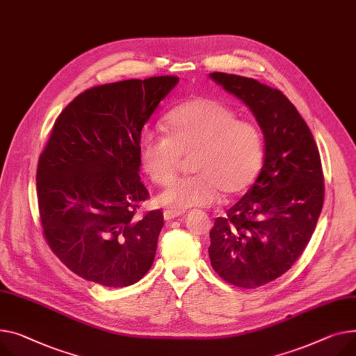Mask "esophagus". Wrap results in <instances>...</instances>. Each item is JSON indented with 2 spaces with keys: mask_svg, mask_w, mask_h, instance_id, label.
Masks as SVG:
<instances>
[{
  "mask_svg": "<svg viewBox=\"0 0 356 356\" xmlns=\"http://www.w3.org/2000/svg\"><path fill=\"white\" fill-rule=\"evenodd\" d=\"M183 215V211H176V210H164L163 216H164V220H173V219H177Z\"/></svg>",
  "mask_w": 356,
  "mask_h": 356,
  "instance_id": "obj_1",
  "label": "esophagus"
}]
</instances>
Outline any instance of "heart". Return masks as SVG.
<instances>
[{
  "instance_id": "obj_1",
  "label": "heart",
  "mask_w": 356,
  "mask_h": 356,
  "mask_svg": "<svg viewBox=\"0 0 356 356\" xmlns=\"http://www.w3.org/2000/svg\"><path fill=\"white\" fill-rule=\"evenodd\" d=\"M164 136L146 133L138 141L143 172L157 186L170 184L188 157L195 175L181 179L157 196V203L176 211L204 207L226 196L243 193L262 160L259 129L210 97H195L176 106L163 122Z\"/></svg>"
}]
</instances>
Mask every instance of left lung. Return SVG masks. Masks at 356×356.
I'll return each instance as SVG.
<instances>
[{"label": "left lung", "instance_id": "8db88e82", "mask_svg": "<svg viewBox=\"0 0 356 356\" xmlns=\"http://www.w3.org/2000/svg\"><path fill=\"white\" fill-rule=\"evenodd\" d=\"M210 79L252 110L265 138L256 181L210 230L213 269L252 289L288 272L309 243L323 206L322 163L309 127L282 91L236 74Z\"/></svg>", "mask_w": 356, "mask_h": 356}]
</instances>
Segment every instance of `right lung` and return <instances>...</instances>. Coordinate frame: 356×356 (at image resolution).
I'll list each match as a JSON object with an SVG mask.
<instances>
[{"mask_svg": "<svg viewBox=\"0 0 356 356\" xmlns=\"http://www.w3.org/2000/svg\"><path fill=\"white\" fill-rule=\"evenodd\" d=\"M177 83L160 76L97 86L57 117L37 168L40 220L50 249L83 279L124 288L154 262L163 213L136 218L149 199L138 141Z\"/></svg>", "mask_w": 356, "mask_h": 356, "instance_id": "obj_1", "label": "right lung"}]
</instances>
